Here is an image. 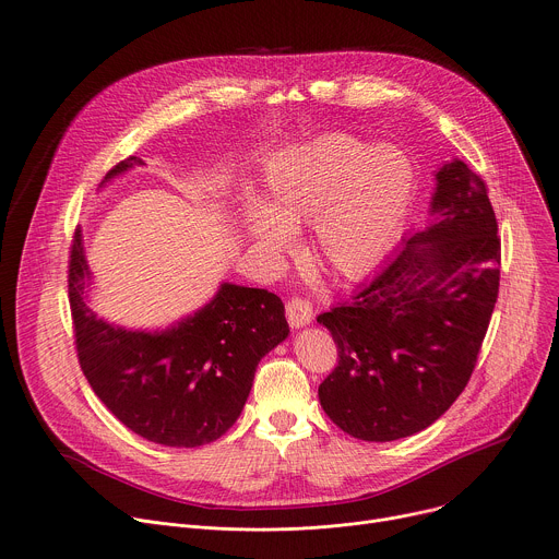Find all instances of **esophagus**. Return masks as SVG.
Segmentation results:
<instances>
[{"label": "esophagus", "instance_id": "34e87169", "mask_svg": "<svg viewBox=\"0 0 559 559\" xmlns=\"http://www.w3.org/2000/svg\"><path fill=\"white\" fill-rule=\"evenodd\" d=\"M285 314H287V323L298 330V328H306L312 319H314V310H312V302L306 298H289L287 306H285Z\"/></svg>", "mask_w": 559, "mask_h": 559}]
</instances>
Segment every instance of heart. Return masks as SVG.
<instances>
[{
	"label": "heart",
	"mask_w": 559,
	"mask_h": 559,
	"mask_svg": "<svg viewBox=\"0 0 559 559\" xmlns=\"http://www.w3.org/2000/svg\"><path fill=\"white\" fill-rule=\"evenodd\" d=\"M417 189L411 158L345 133L285 146L265 163L261 207L242 214L247 236L276 259L292 229L312 223L317 259L336 276L374 272L408 223Z\"/></svg>",
	"instance_id": "b5f03b06"
}]
</instances>
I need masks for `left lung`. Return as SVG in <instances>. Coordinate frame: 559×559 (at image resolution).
Returning <instances> with one entry per match:
<instances>
[{
  "mask_svg": "<svg viewBox=\"0 0 559 559\" xmlns=\"http://www.w3.org/2000/svg\"><path fill=\"white\" fill-rule=\"evenodd\" d=\"M435 182L428 225L317 319L338 349L319 401L343 432L364 441L411 437L450 408L497 302L501 245L484 180L454 158Z\"/></svg>",
  "mask_w": 559,
  "mask_h": 559,
  "instance_id": "obj_1",
  "label": "left lung"
}]
</instances>
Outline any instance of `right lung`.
Listing matches in <instances>:
<instances>
[{"label":"right lung","instance_id":"1","mask_svg":"<svg viewBox=\"0 0 559 559\" xmlns=\"http://www.w3.org/2000/svg\"><path fill=\"white\" fill-rule=\"evenodd\" d=\"M135 156L103 180L142 167ZM91 270L75 229L69 302L80 368L97 399L135 435L171 448L223 437L240 417L253 372L289 334L283 300L259 287L223 283L205 308L165 330H127L86 302Z\"/></svg>","mask_w":559,"mask_h":559}]
</instances>
